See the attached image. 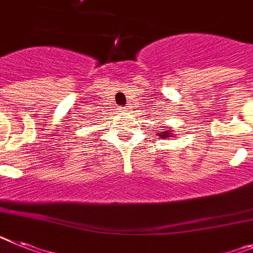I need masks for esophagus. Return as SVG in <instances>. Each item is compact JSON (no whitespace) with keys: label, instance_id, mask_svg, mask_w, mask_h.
I'll return each instance as SVG.
<instances>
[{"label":"esophagus","instance_id":"obj_1","mask_svg":"<svg viewBox=\"0 0 253 253\" xmlns=\"http://www.w3.org/2000/svg\"><path fill=\"white\" fill-rule=\"evenodd\" d=\"M122 111H126V109H125V107H122Z\"/></svg>","mask_w":253,"mask_h":253}]
</instances>
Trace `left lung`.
I'll return each mask as SVG.
<instances>
[{
	"instance_id": "left-lung-1",
	"label": "left lung",
	"mask_w": 253,
	"mask_h": 253,
	"mask_svg": "<svg viewBox=\"0 0 253 253\" xmlns=\"http://www.w3.org/2000/svg\"><path fill=\"white\" fill-rule=\"evenodd\" d=\"M169 131L168 130H160V133H159V135L160 137H163V138H166V137H169Z\"/></svg>"
}]
</instances>
